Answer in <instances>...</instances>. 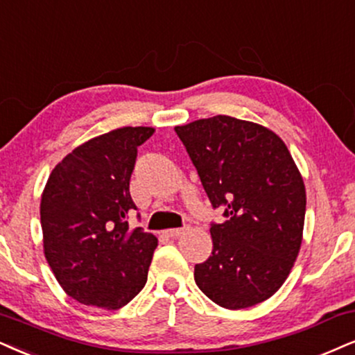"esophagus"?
<instances>
[{"instance_id": "34e87169", "label": "esophagus", "mask_w": 355, "mask_h": 355, "mask_svg": "<svg viewBox=\"0 0 355 355\" xmlns=\"http://www.w3.org/2000/svg\"><path fill=\"white\" fill-rule=\"evenodd\" d=\"M189 229H191L189 225L179 227V229H171V230H166V235L171 239H178V237H181V235H184L186 232H189Z\"/></svg>"}]
</instances>
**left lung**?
I'll return each mask as SVG.
<instances>
[{
  "label": "left lung",
  "instance_id": "8db88e82",
  "mask_svg": "<svg viewBox=\"0 0 355 355\" xmlns=\"http://www.w3.org/2000/svg\"><path fill=\"white\" fill-rule=\"evenodd\" d=\"M174 131L198 169L214 209L212 255L194 279L227 309L268 300L288 278L303 239L306 191L282 138L252 121L217 115Z\"/></svg>",
  "mask_w": 355,
  "mask_h": 355
}]
</instances>
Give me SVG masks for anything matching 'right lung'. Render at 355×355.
<instances>
[{"label": "right lung", "instance_id": "right-lung-1", "mask_svg": "<svg viewBox=\"0 0 355 355\" xmlns=\"http://www.w3.org/2000/svg\"><path fill=\"white\" fill-rule=\"evenodd\" d=\"M155 130L125 126L92 138L52 169L41 199L44 253L64 291L78 303L120 309L148 279L157 239L130 230L138 146Z\"/></svg>", "mask_w": 355, "mask_h": 355}]
</instances>
